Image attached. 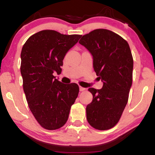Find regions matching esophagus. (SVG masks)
I'll list each match as a JSON object with an SVG mask.
<instances>
[{
  "mask_svg": "<svg viewBox=\"0 0 155 155\" xmlns=\"http://www.w3.org/2000/svg\"><path fill=\"white\" fill-rule=\"evenodd\" d=\"M79 90H80V91H85V88H84V87H79Z\"/></svg>",
  "mask_w": 155,
  "mask_h": 155,
  "instance_id": "esophagus-1",
  "label": "esophagus"
}]
</instances>
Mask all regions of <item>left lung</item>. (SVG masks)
I'll use <instances>...</instances> for the list:
<instances>
[{"label":"left lung","instance_id":"left-lung-1","mask_svg":"<svg viewBox=\"0 0 155 155\" xmlns=\"http://www.w3.org/2000/svg\"><path fill=\"white\" fill-rule=\"evenodd\" d=\"M79 44L93 57V67L103 82L101 90L89 88L93 100L86 107L91 127L108 130L118 122L132 85L133 59L129 45L121 36L99 28L83 35Z\"/></svg>","mask_w":155,"mask_h":155}]
</instances>
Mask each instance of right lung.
<instances>
[{
  "instance_id": "obj_1",
  "label": "right lung",
  "mask_w": 155,
  "mask_h": 155,
  "mask_svg": "<svg viewBox=\"0 0 155 155\" xmlns=\"http://www.w3.org/2000/svg\"><path fill=\"white\" fill-rule=\"evenodd\" d=\"M44 30L31 35L21 51L20 72L28 105L41 127L56 130L66 123L79 87L64 84L55 78L60 74L63 60L81 38Z\"/></svg>"
}]
</instances>
